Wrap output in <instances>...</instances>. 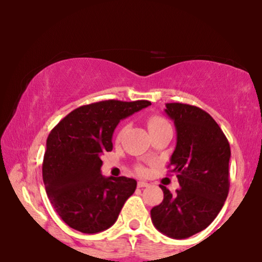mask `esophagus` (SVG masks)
Returning a JSON list of instances; mask_svg holds the SVG:
<instances>
[{
    "label": "esophagus",
    "mask_w": 262,
    "mask_h": 262,
    "mask_svg": "<svg viewBox=\"0 0 262 262\" xmlns=\"http://www.w3.org/2000/svg\"><path fill=\"white\" fill-rule=\"evenodd\" d=\"M148 186H149V183L145 182V181H139V182H138V187H139V188L148 187Z\"/></svg>",
    "instance_id": "esophagus-1"
}]
</instances>
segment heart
<instances>
[{
	"label": "heart",
	"instance_id": "1",
	"mask_svg": "<svg viewBox=\"0 0 262 262\" xmlns=\"http://www.w3.org/2000/svg\"><path fill=\"white\" fill-rule=\"evenodd\" d=\"M146 124H148V128H149V132L151 134H154L155 132L160 130L162 128H166V127H170V124L167 123V121L165 118H162L160 116H151L148 118V122H146ZM138 171H139L140 173L144 172V169L143 167H138Z\"/></svg>",
	"mask_w": 262,
	"mask_h": 262
}]
</instances>
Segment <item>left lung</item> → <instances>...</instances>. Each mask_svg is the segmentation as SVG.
I'll list each match as a JSON object with an SVG mask.
<instances>
[{
    "label": "left lung",
    "mask_w": 262,
    "mask_h": 262,
    "mask_svg": "<svg viewBox=\"0 0 262 262\" xmlns=\"http://www.w3.org/2000/svg\"><path fill=\"white\" fill-rule=\"evenodd\" d=\"M175 123L177 143L170 172L180 187L172 194L164 186V200L150 210L152 224L173 239L194 235L214 221L229 192L230 145L206 111L186 103H166Z\"/></svg>",
    "instance_id": "8db88e82"
}]
</instances>
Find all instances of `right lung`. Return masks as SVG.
<instances>
[{
    "instance_id": "right-lung-1",
    "label": "right lung",
    "mask_w": 262,
    "mask_h": 262,
    "mask_svg": "<svg viewBox=\"0 0 262 262\" xmlns=\"http://www.w3.org/2000/svg\"><path fill=\"white\" fill-rule=\"evenodd\" d=\"M149 101L108 100L81 106L62 118L47 139L43 181L49 201L66 224L95 234L116 223L137 181L104 177L101 154L113 149L112 135L123 118Z\"/></svg>"
}]
</instances>
